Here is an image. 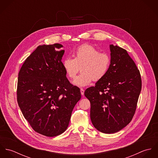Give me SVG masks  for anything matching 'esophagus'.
I'll list each match as a JSON object with an SVG mask.
<instances>
[{
	"label": "esophagus",
	"mask_w": 158,
	"mask_h": 158,
	"mask_svg": "<svg viewBox=\"0 0 158 158\" xmlns=\"http://www.w3.org/2000/svg\"><path fill=\"white\" fill-rule=\"evenodd\" d=\"M80 92H81V94L82 95H84V92H85V90H84L83 89H80Z\"/></svg>",
	"instance_id": "1"
}]
</instances>
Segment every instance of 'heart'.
<instances>
[{"instance_id":"1","label":"heart","mask_w":158,"mask_h":158,"mask_svg":"<svg viewBox=\"0 0 158 158\" xmlns=\"http://www.w3.org/2000/svg\"><path fill=\"white\" fill-rule=\"evenodd\" d=\"M74 58L66 57L63 61V67L70 78H74L81 69V73L74 80L73 84L85 86L92 81L103 78L108 73L111 59L106 52H100L93 45L85 44L74 52Z\"/></svg>"}]
</instances>
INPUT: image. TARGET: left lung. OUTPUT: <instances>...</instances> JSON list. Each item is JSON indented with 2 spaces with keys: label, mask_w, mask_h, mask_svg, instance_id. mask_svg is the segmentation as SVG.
<instances>
[{
  "label": "left lung",
  "mask_w": 158,
  "mask_h": 158,
  "mask_svg": "<svg viewBox=\"0 0 158 158\" xmlns=\"http://www.w3.org/2000/svg\"><path fill=\"white\" fill-rule=\"evenodd\" d=\"M110 51L108 73L85 92L94 127L106 134L121 130L131 121L142 88L140 72L127 50L111 44Z\"/></svg>",
  "instance_id": "obj_1"
}]
</instances>
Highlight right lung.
I'll return each instance as SVG.
<instances>
[{"label":"right lung","mask_w":158,"mask_h":158,"mask_svg":"<svg viewBox=\"0 0 158 158\" xmlns=\"http://www.w3.org/2000/svg\"><path fill=\"white\" fill-rule=\"evenodd\" d=\"M60 44L39 45L18 74L17 101L25 118L37 133L54 137L68 128L72 112L81 98L62 64Z\"/></svg>","instance_id":"right-lung-1"}]
</instances>
